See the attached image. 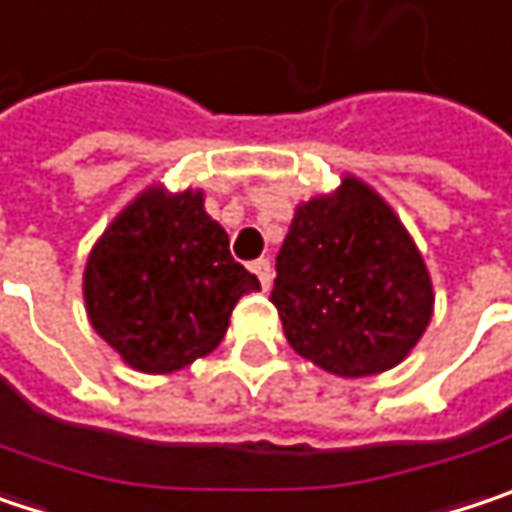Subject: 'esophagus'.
<instances>
[{
  "label": "esophagus",
  "mask_w": 512,
  "mask_h": 512,
  "mask_svg": "<svg viewBox=\"0 0 512 512\" xmlns=\"http://www.w3.org/2000/svg\"><path fill=\"white\" fill-rule=\"evenodd\" d=\"M250 271L259 276V282H262V288H265V291L271 288V279H274V268H271V262H268V259H256V262L250 265Z\"/></svg>",
  "instance_id": "esophagus-1"
}]
</instances>
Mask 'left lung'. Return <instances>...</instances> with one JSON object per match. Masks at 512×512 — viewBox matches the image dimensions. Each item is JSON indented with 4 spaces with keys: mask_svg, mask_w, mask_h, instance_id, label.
I'll use <instances>...</instances> for the list:
<instances>
[{
    "mask_svg": "<svg viewBox=\"0 0 512 512\" xmlns=\"http://www.w3.org/2000/svg\"><path fill=\"white\" fill-rule=\"evenodd\" d=\"M271 303L294 352L361 379L396 367L422 338L434 291L414 238L367 183L300 203L276 256Z\"/></svg>",
    "mask_w": 512,
    "mask_h": 512,
    "instance_id": "obj_1",
    "label": "left lung"
}]
</instances>
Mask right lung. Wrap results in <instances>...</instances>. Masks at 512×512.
I'll return each mask as SVG.
<instances>
[{
    "label": "right lung",
    "instance_id": "1",
    "mask_svg": "<svg viewBox=\"0 0 512 512\" xmlns=\"http://www.w3.org/2000/svg\"><path fill=\"white\" fill-rule=\"evenodd\" d=\"M256 288L192 189H145L98 238L84 271L92 329L142 373H174L209 355Z\"/></svg>",
    "mask_w": 512,
    "mask_h": 512
}]
</instances>
